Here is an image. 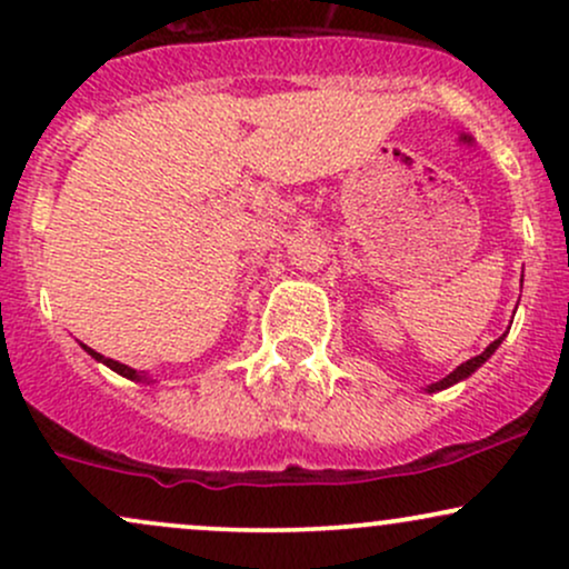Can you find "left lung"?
Masks as SVG:
<instances>
[{"label":"left lung","mask_w":569,"mask_h":569,"mask_svg":"<svg viewBox=\"0 0 569 569\" xmlns=\"http://www.w3.org/2000/svg\"><path fill=\"white\" fill-rule=\"evenodd\" d=\"M502 337H506V335H502ZM502 337H498V339H495V342H492V345H489V348H487L485 352H481V356H476V358H471V361L460 363V367H457V369L452 371V375H447V377H443V380H439V382L428 385V393H436V390H443V388H449V385H455V382L466 380V377H471V375H473V371H476V369H479V367H481V363H485V361H487V358H489V356H492V352L500 348Z\"/></svg>","instance_id":"obj_1"}]
</instances>
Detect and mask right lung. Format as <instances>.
<instances>
[{
    "mask_svg": "<svg viewBox=\"0 0 569 569\" xmlns=\"http://www.w3.org/2000/svg\"><path fill=\"white\" fill-rule=\"evenodd\" d=\"M84 350L90 352V356L96 358V361H101V363H107L109 369L112 371H117V375H122V377H128V380H136V382H143L147 380V375H141V371H136V369H130V367H126V363H120V361H112V358H103L101 352H96V350H90L88 345H82Z\"/></svg>",
    "mask_w": 569,
    "mask_h": 569,
    "instance_id": "obj_1",
    "label": "right lung"
}]
</instances>
